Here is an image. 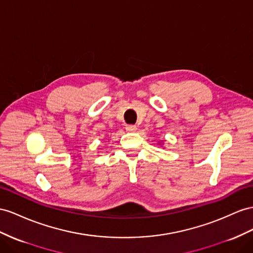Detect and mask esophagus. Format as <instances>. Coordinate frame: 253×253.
Listing matches in <instances>:
<instances>
[{
    "label": "esophagus",
    "mask_w": 253,
    "mask_h": 253,
    "mask_svg": "<svg viewBox=\"0 0 253 253\" xmlns=\"http://www.w3.org/2000/svg\"><path fill=\"white\" fill-rule=\"evenodd\" d=\"M126 130L127 131H135L137 130V126L135 125H126Z\"/></svg>",
    "instance_id": "obj_1"
}]
</instances>
